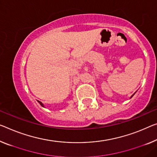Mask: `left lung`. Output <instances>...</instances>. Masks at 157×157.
Returning a JSON list of instances; mask_svg holds the SVG:
<instances>
[{
    "mask_svg": "<svg viewBox=\"0 0 157 157\" xmlns=\"http://www.w3.org/2000/svg\"><path fill=\"white\" fill-rule=\"evenodd\" d=\"M133 95H134V94H133V95H132L131 96V98H132V96H133Z\"/></svg>",
    "mask_w": 157,
    "mask_h": 157,
    "instance_id": "obj_1",
    "label": "left lung"
}]
</instances>
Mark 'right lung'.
Wrapping results in <instances>:
<instances>
[{
  "label": "right lung",
  "instance_id": "1",
  "mask_svg": "<svg viewBox=\"0 0 157 157\" xmlns=\"http://www.w3.org/2000/svg\"><path fill=\"white\" fill-rule=\"evenodd\" d=\"M38 102H39V103H40V105H41V106H42V107H44V106H43V104H42L41 102H40V101H38Z\"/></svg>",
  "mask_w": 157,
  "mask_h": 157
}]
</instances>
